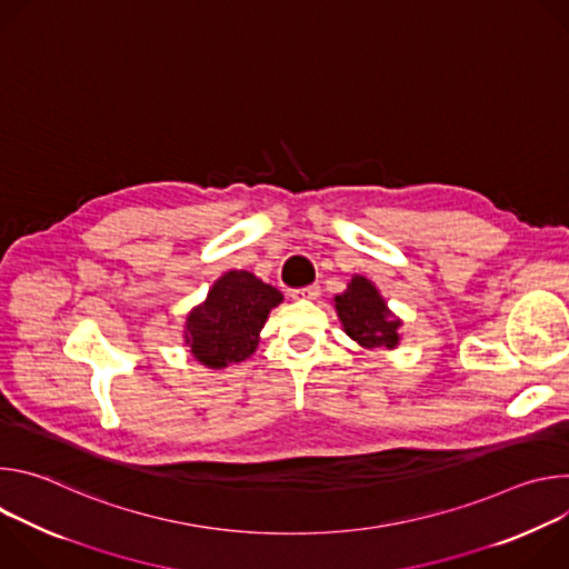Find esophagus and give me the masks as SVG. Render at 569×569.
Returning <instances> with one entry per match:
<instances>
[{
	"label": "esophagus",
	"instance_id": "1",
	"mask_svg": "<svg viewBox=\"0 0 569 569\" xmlns=\"http://www.w3.org/2000/svg\"><path fill=\"white\" fill-rule=\"evenodd\" d=\"M317 297H319V286H317V283L292 290V299H299V301H312V299H317Z\"/></svg>",
	"mask_w": 569,
	"mask_h": 569
}]
</instances>
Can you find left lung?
<instances>
[{"mask_svg":"<svg viewBox=\"0 0 569 569\" xmlns=\"http://www.w3.org/2000/svg\"><path fill=\"white\" fill-rule=\"evenodd\" d=\"M336 310L345 333L365 349H396L400 342V319L387 308L378 288L356 274L347 290L336 297Z\"/></svg>","mask_w":569,"mask_h":569,"instance_id":"8db88e82","label":"left lung"}]
</instances>
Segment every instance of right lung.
<instances>
[{"label": "right lung", "instance_id": "add662e5", "mask_svg": "<svg viewBox=\"0 0 569 569\" xmlns=\"http://www.w3.org/2000/svg\"><path fill=\"white\" fill-rule=\"evenodd\" d=\"M283 295L248 270L224 272L207 299L187 315L184 342L209 369L248 360L259 347V333Z\"/></svg>", "mask_w": 569, "mask_h": 569}]
</instances>
